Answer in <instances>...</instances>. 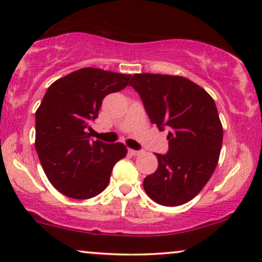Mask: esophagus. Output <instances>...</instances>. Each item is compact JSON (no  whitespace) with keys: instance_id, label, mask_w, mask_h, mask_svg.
Here are the masks:
<instances>
[{"instance_id":"34e87169","label":"esophagus","mask_w":262,"mask_h":262,"mask_svg":"<svg viewBox=\"0 0 262 262\" xmlns=\"http://www.w3.org/2000/svg\"><path fill=\"white\" fill-rule=\"evenodd\" d=\"M128 153L131 154V156H138V154L142 153V150H135V149H128Z\"/></svg>"}]
</instances>
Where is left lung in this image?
<instances>
[{
  "label": "left lung",
  "instance_id": "8db88e82",
  "mask_svg": "<svg viewBox=\"0 0 262 262\" xmlns=\"http://www.w3.org/2000/svg\"><path fill=\"white\" fill-rule=\"evenodd\" d=\"M130 86L150 121L169 130V150L156 154L158 169L143 181L150 199L164 206L189 202L216 169L224 130L214 99L182 76L135 74Z\"/></svg>",
  "mask_w": 262,
  "mask_h": 262
}]
</instances>
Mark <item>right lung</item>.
Here are the masks:
<instances>
[{
  "mask_svg": "<svg viewBox=\"0 0 262 262\" xmlns=\"http://www.w3.org/2000/svg\"><path fill=\"white\" fill-rule=\"evenodd\" d=\"M131 75L96 68L79 69L54 81L35 116V148L54 188L74 199H89L106 188L113 167L126 157L124 144L91 138L109 93L124 90Z\"/></svg>",
  "mask_w": 262,
  "mask_h": 262,
  "instance_id": "obj_1",
  "label": "right lung"
}]
</instances>
